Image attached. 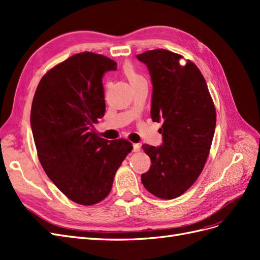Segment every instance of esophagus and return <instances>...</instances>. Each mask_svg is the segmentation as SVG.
<instances>
[{"instance_id":"obj_1","label":"esophagus","mask_w":260,"mask_h":260,"mask_svg":"<svg viewBox=\"0 0 260 260\" xmlns=\"http://www.w3.org/2000/svg\"><path fill=\"white\" fill-rule=\"evenodd\" d=\"M141 149V145L138 144V143H135L133 144V152H139Z\"/></svg>"}]
</instances>
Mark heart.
<instances>
[{
  "instance_id": "1",
  "label": "heart",
  "mask_w": 260,
  "mask_h": 260,
  "mask_svg": "<svg viewBox=\"0 0 260 260\" xmlns=\"http://www.w3.org/2000/svg\"><path fill=\"white\" fill-rule=\"evenodd\" d=\"M122 72H123V75L125 76V78H127V79L129 80V82L131 83V85L145 80L144 77L141 75L138 72V70L135 68V66L131 65V64H125L123 66Z\"/></svg>"
}]
</instances>
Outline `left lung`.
<instances>
[{
    "mask_svg": "<svg viewBox=\"0 0 260 260\" xmlns=\"http://www.w3.org/2000/svg\"><path fill=\"white\" fill-rule=\"evenodd\" d=\"M153 83L151 116L162 120L159 147L143 144L151 167L141 180L162 200L179 198L205 167L216 128V108L205 78L193 61L181 65L180 54L157 49L137 55Z\"/></svg>",
    "mask_w": 260,
    "mask_h": 260,
    "instance_id": "obj_1",
    "label": "left lung"
}]
</instances>
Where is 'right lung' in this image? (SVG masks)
Masks as SVG:
<instances>
[{
    "label": "right lung",
    "mask_w": 260,
    "mask_h": 260,
    "mask_svg": "<svg viewBox=\"0 0 260 260\" xmlns=\"http://www.w3.org/2000/svg\"><path fill=\"white\" fill-rule=\"evenodd\" d=\"M117 62L91 52L76 54L42 77L31 105L30 123L45 174L77 204L107 198L116 171L132 151L125 139L107 141L91 130L105 114L103 76Z\"/></svg>",
    "instance_id": "1"
}]
</instances>
